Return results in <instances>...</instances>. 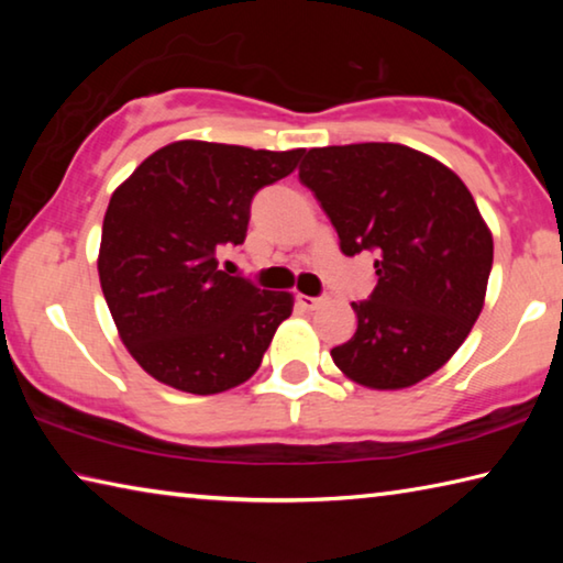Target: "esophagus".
<instances>
[{"mask_svg": "<svg viewBox=\"0 0 563 563\" xmlns=\"http://www.w3.org/2000/svg\"><path fill=\"white\" fill-rule=\"evenodd\" d=\"M320 302H322V298H312V295H302V292H298V305H300L302 310H316Z\"/></svg>", "mask_w": 563, "mask_h": 563, "instance_id": "34e87169", "label": "esophagus"}]
</instances>
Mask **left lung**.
I'll list each match as a JSON object with an SVG mask.
<instances>
[{
  "label": "left lung",
  "mask_w": 563,
  "mask_h": 563,
  "mask_svg": "<svg viewBox=\"0 0 563 563\" xmlns=\"http://www.w3.org/2000/svg\"><path fill=\"white\" fill-rule=\"evenodd\" d=\"M298 174L342 253H377L375 290L352 302L357 330L332 362L369 389L422 383L460 350L487 295L494 241L470 188L402 144L310 148Z\"/></svg>",
  "instance_id": "8db88e82"
}]
</instances>
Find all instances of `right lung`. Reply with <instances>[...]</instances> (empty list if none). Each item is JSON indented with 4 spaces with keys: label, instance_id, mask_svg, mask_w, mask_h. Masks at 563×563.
Here are the masks:
<instances>
[{
    "label": "right lung",
    "instance_id": "add662e5",
    "mask_svg": "<svg viewBox=\"0 0 563 563\" xmlns=\"http://www.w3.org/2000/svg\"><path fill=\"white\" fill-rule=\"evenodd\" d=\"M302 154L174 141L111 194L101 290L121 342L158 383L218 395L261 367L292 292L235 278L218 253L245 241L253 196L292 174Z\"/></svg>",
    "mask_w": 563,
    "mask_h": 563
}]
</instances>
